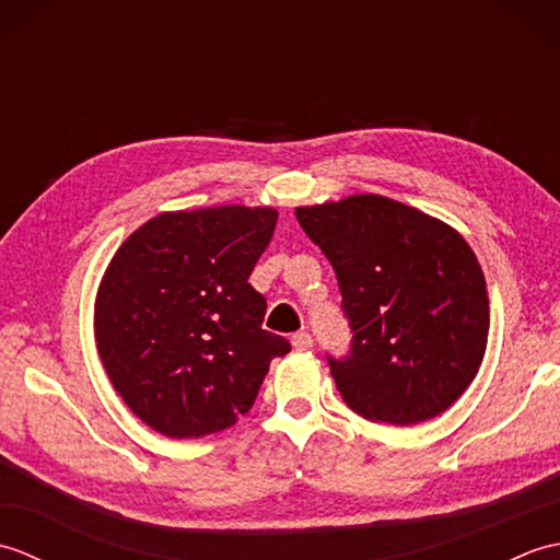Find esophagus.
Masks as SVG:
<instances>
[{"instance_id":"obj_1","label":"esophagus","mask_w":560,"mask_h":560,"mask_svg":"<svg viewBox=\"0 0 560 560\" xmlns=\"http://www.w3.org/2000/svg\"><path fill=\"white\" fill-rule=\"evenodd\" d=\"M291 343L295 351H307V349H313V337L307 335V331H295V335L291 337Z\"/></svg>"}]
</instances>
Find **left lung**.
I'll use <instances>...</instances> for the list:
<instances>
[{
    "mask_svg": "<svg viewBox=\"0 0 560 560\" xmlns=\"http://www.w3.org/2000/svg\"><path fill=\"white\" fill-rule=\"evenodd\" d=\"M337 273L351 349L327 355L343 401L368 421L413 425L471 385L489 339L477 255L447 223L380 195L295 209Z\"/></svg>",
    "mask_w": 560,
    "mask_h": 560,
    "instance_id": "1",
    "label": "left lung"
}]
</instances>
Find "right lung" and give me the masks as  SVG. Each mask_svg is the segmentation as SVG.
Returning <instances> with one entry per match:
<instances>
[{
	"label": "right lung",
	"mask_w": 560,
	"mask_h": 560,
	"mask_svg": "<svg viewBox=\"0 0 560 560\" xmlns=\"http://www.w3.org/2000/svg\"><path fill=\"white\" fill-rule=\"evenodd\" d=\"M279 213L269 207L173 211L127 237L96 299V343L113 387L168 438L231 428L291 343L261 329L249 287Z\"/></svg>",
	"instance_id": "1"
}]
</instances>
